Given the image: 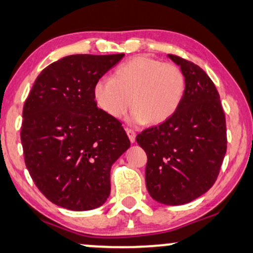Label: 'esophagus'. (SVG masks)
I'll return each mask as SVG.
<instances>
[{"label": "esophagus", "mask_w": 253, "mask_h": 253, "mask_svg": "<svg viewBox=\"0 0 253 253\" xmlns=\"http://www.w3.org/2000/svg\"><path fill=\"white\" fill-rule=\"evenodd\" d=\"M126 133H127V135H128V137H129V141L130 142H135V136H136V134H135V132H134L133 129H130V128H126Z\"/></svg>", "instance_id": "esophagus-1"}]
</instances>
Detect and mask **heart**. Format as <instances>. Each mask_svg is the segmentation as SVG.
I'll return each instance as SVG.
<instances>
[{
  "label": "heart",
  "instance_id": "1",
  "mask_svg": "<svg viewBox=\"0 0 253 253\" xmlns=\"http://www.w3.org/2000/svg\"><path fill=\"white\" fill-rule=\"evenodd\" d=\"M185 93V77L177 65L146 56L130 58L114 70L112 79L95 83L98 106L121 119L130 106L134 124L159 125L175 114Z\"/></svg>",
  "mask_w": 253,
  "mask_h": 253
}]
</instances>
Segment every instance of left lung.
<instances>
[{
  "label": "left lung",
  "instance_id": "left-lung-1",
  "mask_svg": "<svg viewBox=\"0 0 253 253\" xmlns=\"http://www.w3.org/2000/svg\"><path fill=\"white\" fill-rule=\"evenodd\" d=\"M168 57L184 73L183 100L167 121L137 134L136 142L147 154L149 195L160 203L178 206L212 187L228 141L224 111L211 79L193 62Z\"/></svg>",
  "mask_w": 253,
  "mask_h": 253
}]
</instances>
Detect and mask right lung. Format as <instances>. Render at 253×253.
I'll return each instance as SVG.
<instances>
[{"label":"right lung","instance_id":"add662e5","mask_svg":"<svg viewBox=\"0 0 253 253\" xmlns=\"http://www.w3.org/2000/svg\"><path fill=\"white\" fill-rule=\"evenodd\" d=\"M124 56L64 57L38 75L25 100V166L56 206L84 211L103 206L110 196L111 167L130 141L120 121L97 107L93 88Z\"/></svg>","mask_w":253,"mask_h":253}]
</instances>
